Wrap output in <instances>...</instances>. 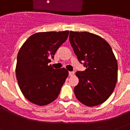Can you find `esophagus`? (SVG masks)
<instances>
[{
    "label": "esophagus",
    "mask_w": 130,
    "mask_h": 130,
    "mask_svg": "<svg viewBox=\"0 0 130 130\" xmlns=\"http://www.w3.org/2000/svg\"><path fill=\"white\" fill-rule=\"evenodd\" d=\"M74 72H69V76H74Z\"/></svg>",
    "instance_id": "1"
}]
</instances>
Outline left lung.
I'll use <instances>...</instances> for the list:
<instances>
[{
    "label": "left lung",
    "mask_w": 130,
    "mask_h": 130,
    "mask_svg": "<svg viewBox=\"0 0 130 130\" xmlns=\"http://www.w3.org/2000/svg\"><path fill=\"white\" fill-rule=\"evenodd\" d=\"M69 39L79 61L86 68L76 72L79 80L74 89L76 98L88 106L102 104L117 82L118 63L111 47L103 38L88 32L70 31Z\"/></svg>",
    "instance_id": "1"
}]
</instances>
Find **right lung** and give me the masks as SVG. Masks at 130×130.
<instances>
[{
	"instance_id": "1",
	"label": "right lung",
	"mask_w": 130,
	"mask_h": 130,
	"mask_svg": "<svg viewBox=\"0 0 130 130\" xmlns=\"http://www.w3.org/2000/svg\"><path fill=\"white\" fill-rule=\"evenodd\" d=\"M68 35V30L35 33L19 51L17 79L24 97L32 103L46 105L59 95L68 71L65 68L54 69L48 63Z\"/></svg>"
}]
</instances>
